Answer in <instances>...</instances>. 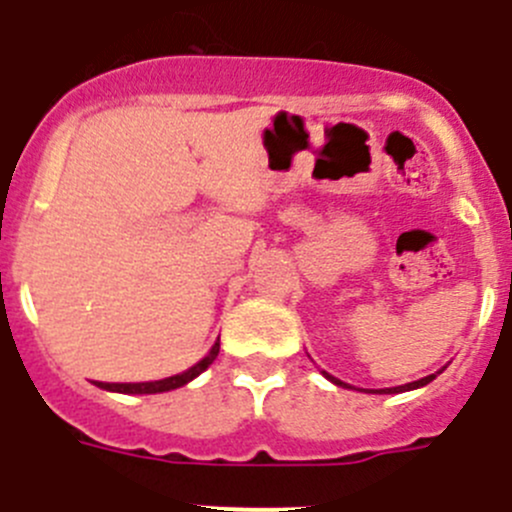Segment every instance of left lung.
I'll return each mask as SVG.
<instances>
[{"label":"left lung","instance_id":"8db88e82","mask_svg":"<svg viewBox=\"0 0 512 512\" xmlns=\"http://www.w3.org/2000/svg\"><path fill=\"white\" fill-rule=\"evenodd\" d=\"M323 374H325V372H323ZM438 374H441V372H438ZM325 377H328L333 384H338V387H348L346 382H341V379H336V377H330V374H325ZM433 379H436V374H428V377L418 379V382L402 384V387H390V390H377V392H382V395H397V392H408V390H418V387H425V384L433 382Z\"/></svg>","mask_w":512,"mask_h":512}]
</instances>
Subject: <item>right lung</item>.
I'll return each instance as SVG.
<instances>
[{"label":"right lung","mask_w":512,"mask_h":512,"mask_svg":"<svg viewBox=\"0 0 512 512\" xmlns=\"http://www.w3.org/2000/svg\"><path fill=\"white\" fill-rule=\"evenodd\" d=\"M217 351H220V338H217L215 346L210 348V354H207L205 359L197 361V364H194L192 369H187V372H182V374H174V377L158 379V382H125V384L99 382L97 387H102V390H110V392H122V395H156V392L176 390V387H184V384H187V382H192L194 377H200V374L205 372L207 366H210L212 361H215Z\"/></svg>","instance_id":"right-lung-1"}]
</instances>
